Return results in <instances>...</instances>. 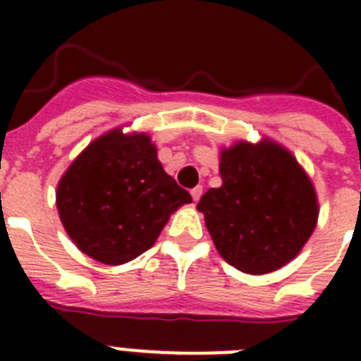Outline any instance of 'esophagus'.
<instances>
[{
	"label": "esophagus",
	"instance_id": "esophagus-1",
	"mask_svg": "<svg viewBox=\"0 0 361 361\" xmlns=\"http://www.w3.org/2000/svg\"><path fill=\"white\" fill-rule=\"evenodd\" d=\"M191 197L195 202H198V200H200V197H202V187L197 185L195 189H191Z\"/></svg>",
	"mask_w": 361,
	"mask_h": 361
}]
</instances>
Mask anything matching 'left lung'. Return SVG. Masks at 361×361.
Listing matches in <instances>:
<instances>
[{"mask_svg": "<svg viewBox=\"0 0 361 361\" xmlns=\"http://www.w3.org/2000/svg\"><path fill=\"white\" fill-rule=\"evenodd\" d=\"M223 185L198 212L226 262L243 274H269L290 262L311 238L319 202L305 170L275 142H236L221 152Z\"/></svg>", "mask_w": 361, "mask_h": 361, "instance_id": "obj_1", "label": "left lung"}]
</instances>
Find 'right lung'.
Masks as SVG:
<instances>
[{
    "instance_id": "obj_1",
    "label": "right lung",
    "mask_w": 361,
    "mask_h": 361,
    "mask_svg": "<svg viewBox=\"0 0 361 361\" xmlns=\"http://www.w3.org/2000/svg\"><path fill=\"white\" fill-rule=\"evenodd\" d=\"M192 202L144 133L114 129L73 161L56 191L69 238L97 262L125 264L155 243L170 215Z\"/></svg>"
}]
</instances>
